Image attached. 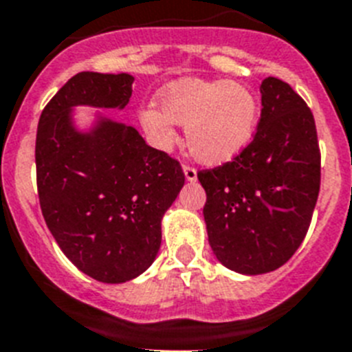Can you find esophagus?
<instances>
[{
	"mask_svg": "<svg viewBox=\"0 0 352 352\" xmlns=\"http://www.w3.org/2000/svg\"><path fill=\"white\" fill-rule=\"evenodd\" d=\"M184 175L189 182H193L197 180V168L191 166V164H184Z\"/></svg>",
	"mask_w": 352,
	"mask_h": 352,
	"instance_id": "esophagus-1",
	"label": "esophagus"
}]
</instances>
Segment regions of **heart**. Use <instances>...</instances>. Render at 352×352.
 <instances>
[{
	"label": "heart",
	"mask_w": 352,
	"mask_h": 352,
	"mask_svg": "<svg viewBox=\"0 0 352 352\" xmlns=\"http://www.w3.org/2000/svg\"><path fill=\"white\" fill-rule=\"evenodd\" d=\"M159 104H145L138 120L159 148H170L177 125H186L189 152L207 164H221L248 146L256 131L261 106L255 91L237 81L182 79L159 94Z\"/></svg>",
	"instance_id": "obj_1"
}]
</instances>
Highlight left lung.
<instances>
[{"instance_id": "8db88e82", "label": "left lung", "mask_w": 352, "mask_h": 352, "mask_svg": "<svg viewBox=\"0 0 352 352\" xmlns=\"http://www.w3.org/2000/svg\"><path fill=\"white\" fill-rule=\"evenodd\" d=\"M256 133L241 154L200 170L214 255L243 274L274 271L310 227L320 188V151L310 108L289 83L265 78Z\"/></svg>"}]
</instances>
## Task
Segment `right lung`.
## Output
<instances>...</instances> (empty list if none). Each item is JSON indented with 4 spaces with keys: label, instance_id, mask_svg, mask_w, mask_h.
Here are the masks:
<instances>
[{
    "label": "right lung",
    "instance_id": "add662e5",
    "mask_svg": "<svg viewBox=\"0 0 352 352\" xmlns=\"http://www.w3.org/2000/svg\"><path fill=\"white\" fill-rule=\"evenodd\" d=\"M131 74L79 72L38 120L36 189L47 228L79 271L104 283L133 280L161 246V219L184 186L177 159L152 148L131 125L100 118L72 125L74 106L124 108Z\"/></svg>",
    "mask_w": 352,
    "mask_h": 352
}]
</instances>
